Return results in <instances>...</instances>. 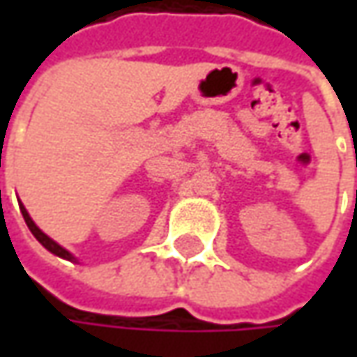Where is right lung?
Masks as SVG:
<instances>
[{"mask_svg": "<svg viewBox=\"0 0 357 357\" xmlns=\"http://www.w3.org/2000/svg\"><path fill=\"white\" fill-rule=\"evenodd\" d=\"M20 211H21V214H23V218H25V225H27V228L31 230V234H33L35 238L39 240V242H41V244L47 248L49 252L55 254V256H59V258H65V260H69V262H77V258L73 256V254L69 252V250H65L61 244H57V242H55L53 238H49L47 234H45L41 228L35 225L33 218H31V216H29V213H27V208L21 204V200H20Z\"/></svg>", "mask_w": 357, "mask_h": 357, "instance_id": "right-lung-1", "label": "right lung"}]
</instances>
